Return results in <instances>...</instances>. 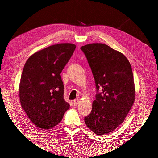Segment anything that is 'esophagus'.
Returning <instances> with one entry per match:
<instances>
[{
  "label": "esophagus",
  "mask_w": 158,
  "mask_h": 158,
  "mask_svg": "<svg viewBox=\"0 0 158 158\" xmlns=\"http://www.w3.org/2000/svg\"><path fill=\"white\" fill-rule=\"evenodd\" d=\"M78 103V100H76V99L74 100V101H73V105H74V106H77Z\"/></svg>",
  "instance_id": "1"
}]
</instances>
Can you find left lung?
Instances as JSON below:
<instances>
[{"label": "left lung", "mask_w": 158, "mask_h": 158, "mask_svg": "<svg viewBox=\"0 0 158 158\" xmlns=\"http://www.w3.org/2000/svg\"><path fill=\"white\" fill-rule=\"evenodd\" d=\"M80 49L92 69L98 92L84 121L95 134L106 135L121 125L135 103L131 65L121 52L106 44H90Z\"/></svg>", "instance_id": "obj_1"}]
</instances>
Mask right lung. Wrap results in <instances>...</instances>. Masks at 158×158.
Masks as SVG:
<instances>
[{"label":"right lung","mask_w":158,"mask_h":158,"mask_svg":"<svg viewBox=\"0 0 158 158\" xmlns=\"http://www.w3.org/2000/svg\"><path fill=\"white\" fill-rule=\"evenodd\" d=\"M75 49L76 45L69 43L52 45L35 52L26 61L19 97L23 111L38 128H53L70 107L63 98L60 74Z\"/></svg>","instance_id":"obj_1"}]
</instances>
